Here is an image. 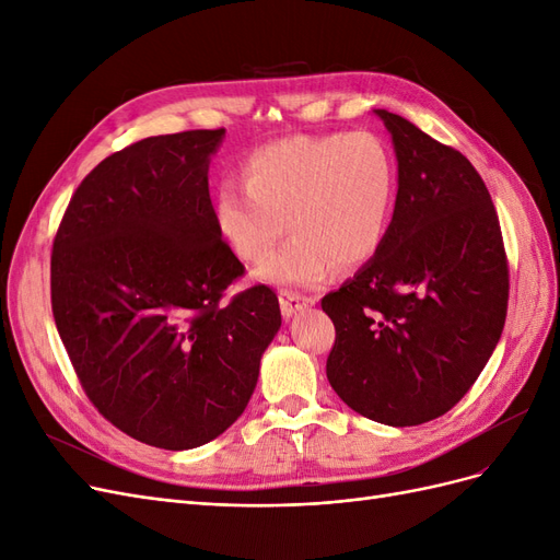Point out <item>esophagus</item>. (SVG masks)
I'll use <instances>...</instances> for the list:
<instances>
[{
  "label": "esophagus",
  "mask_w": 560,
  "mask_h": 560,
  "mask_svg": "<svg viewBox=\"0 0 560 560\" xmlns=\"http://www.w3.org/2000/svg\"><path fill=\"white\" fill-rule=\"evenodd\" d=\"M313 303L311 296H303L299 292H290V290H282L280 292V308L284 317H292L296 313H301L303 308H308Z\"/></svg>",
  "instance_id": "1"
}]
</instances>
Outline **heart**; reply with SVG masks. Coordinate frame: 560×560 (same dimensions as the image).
<instances>
[{
  "label": "heart",
  "instance_id": "obj_1",
  "mask_svg": "<svg viewBox=\"0 0 560 560\" xmlns=\"http://www.w3.org/2000/svg\"><path fill=\"white\" fill-rule=\"evenodd\" d=\"M243 177L214 191V226L226 247L259 264L284 233L292 238L264 261L276 284L315 287L334 264L354 268L378 252L393 214L397 167L374 132L292 135L254 147Z\"/></svg>",
  "mask_w": 560,
  "mask_h": 560
}]
</instances>
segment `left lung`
I'll list each match as a JSON object with an SVG mask.
<instances>
[{
  "label": "left lung",
  "instance_id": "left-lung-1",
  "mask_svg": "<svg viewBox=\"0 0 560 560\" xmlns=\"http://www.w3.org/2000/svg\"><path fill=\"white\" fill-rule=\"evenodd\" d=\"M399 163L395 214L358 276L322 299L327 378L352 411L409 428L451 411L493 354L510 301L500 219L448 144L378 109Z\"/></svg>",
  "mask_w": 560,
  "mask_h": 560
}]
</instances>
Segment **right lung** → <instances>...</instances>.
Segmentation results:
<instances>
[{"label":"right lung","mask_w":560,"mask_h":560,"mask_svg":"<svg viewBox=\"0 0 560 560\" xmlns=\"http://www.w3.org/2000/svg\"><path fill=\"white\" fill-rule=\"evenodd\" d=\"M224 128L135 142L97 163L50 252V308L77 378L114 428L184 451L231 428L280 329L268 284L214 226L208 161Z\"/></svg>","instance_id":"1"}]
</instances>
